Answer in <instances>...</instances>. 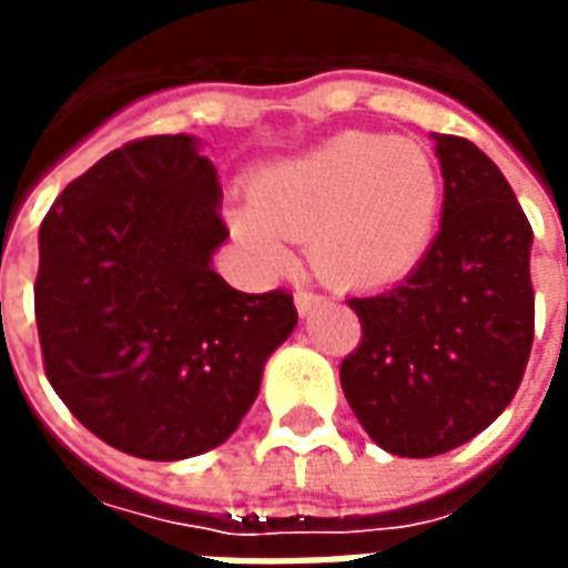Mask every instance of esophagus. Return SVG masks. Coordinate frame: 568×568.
I'll list each match as a JSON object with an SVG mask.
<instances>
[{"label":"esophagus","mask_w":568,"mask_h":568,"mask_svg":"<svg viewBox=\"0 0 568 568\" xmlns=\"http://www.w3.org/2000/svg\"><path fill=\"white\" fill-rule=\"evenodd\" d=\"M316 304H322V295L320 292H313V288H297L295 292V307L301 316H307L310 310L316 307Z\"/></svg>","instance_id":"34e87169"}]
</instances>
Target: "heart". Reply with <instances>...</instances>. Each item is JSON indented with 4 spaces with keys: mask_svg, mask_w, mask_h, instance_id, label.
Returning a JSON list of instances; mask_svg holds the SVG:
<instances>
[{
    "mask_svg": "<svg viewBox=\"0 0 568 568\" xmlns=\"http://www.w3.org/2000/svg\"><path fill=\"white\" fill-rule=\"evenodd\" d=\"M438 161L419 142L341 133L264 170L234 231L271 267L307 240L320 276L344 288L393 283L417 267L440 215Z\"/></svg>",
    "mask_w": 568,
    "mask_h": 568,
    "instance_id": "1",
    "label": "heart"
}]
</instances>
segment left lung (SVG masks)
<instances>
[{
    "label": "left lung",
    "mask_w": 568,
    "mask_h": 568,
    "mask_svg": "<svg viewBox=\"0 0 568 568\" xmlns=\"http://www.w3.org/2000/svg\"><path fill=\"white\" fill-rule=\"evenodd\" d=\"M432 140L444 173L438 236L405 283L346 301L362 341L341 362L358 423L410 459L453 450L499 417L536 334L526 212L475 142Z\"/></svg>",
    "instance_id": "left-lung-1"
}]
</instances>
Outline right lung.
I'll return each mask as SVG.
<instances>
[{
  "label": "right lung",
  "instance_id": "add662e5",
  "mask_svg": "<svg viewBox=\"0 0 568 568\" xmlns=\"http://www.w3.org/2000/svg\"><path fill=\"white\" fill-rule=\"evenodd\" d=\"M219 197L191 136H142L72 179L39 231L44 374L81 426L140 459L231 438L297 325L285 288L246 295L210 267L231 234Z\"/></svg>",
  "mask_w": 568,
  "mask_h": 568
}]
</instances>
